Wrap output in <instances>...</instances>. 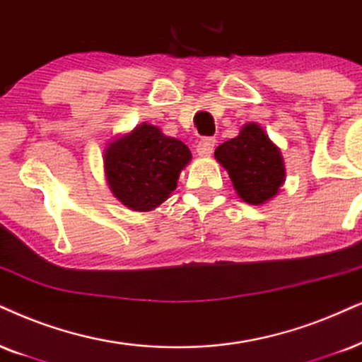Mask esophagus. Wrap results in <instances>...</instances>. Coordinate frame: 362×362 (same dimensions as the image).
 I'll return each instance as SVG.
<instances>
[{
    "label": "esophagus",
    "mask_w": 362,
    "mask_h": 362,
    "mask_svg": "<svg viewBox=\"0 0 362 362\" xmlns=\"http://www.w3.org/2000/svg\"><path fill=\"white\" fill-rule=\"evenodd\" d=\"M215 148V139H210V136H205L197 144V153L202 155V157H209L210 153L214 152Z\"/></svg>",
    "instance_id": "obj_1"
}]
</instances>
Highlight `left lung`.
Returning <instances> with one entry per match:
<instances>
[{"label":"left lung","mask_w":362,"mask_h":362,"mask_svg":"<svg viewBox=\"0 0 362 362\" xmlns=\"http://www.w3.org/2000/svg\"><path fill=\"white\" fill-rule=\"evenodd\" d=\"M214 155L247 204H265L279 194L286 180L281 150L257 123L242 127L240 134L218 145Z\"/></svg>","instance_id":"obj_1"}]
</instances>
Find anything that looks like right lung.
<instances>
[{
  "instance_id": "add662e5",
  "label": "right lung",
  "mask_w": 362,
  "mask_h": 362,
  "mask_svg": "<svg viewBox=\"0 0 362 362\" xmlns=\"http://www.w3.org/2000/svg\"><path fill=\"white\" fill-rule=\"evenodd\" d=\"M192 153L184 141L141 123L105 150V175L112 194L130 210L148 212L177 189Z\"/></svg>"
}]
</instances>
